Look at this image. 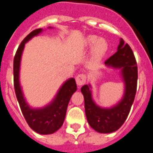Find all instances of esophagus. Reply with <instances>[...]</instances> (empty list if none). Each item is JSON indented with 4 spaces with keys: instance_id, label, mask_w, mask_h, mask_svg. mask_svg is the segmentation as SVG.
<instances>
[{
    "instance_id": "obj_1",
    "label": "esophagus",
    "mask_w": 153,
    "mask_h": 153,
    "mask_svg": "<svg viewBox=\"0 0 153 153\" xmlns=\"http://www.w3.org/2000/svg\"><path fill=\"white\" fill-rule=\"evenodd\" d=\"M86 80H87V76L85 73H81V74H79V75L76 77V84L79 86H81V85H84L86 83Z\"/></svg>"
}]
</instances>
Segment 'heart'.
<instances>
[{"instance_id": "heart-1", "label": "heart", "mask_w": 153, "mask_h": 153, "mask_svg": "<svg viewBox=\"0 0 153 153\" xmlns=\"http://www.w3.org/2000/svg\"><path fill=\"white\" fill-rule=\"evenodd\" d=\"M85 45L88 48L93 47V55L96 59H100L108 51V43L104 38H99L96 35H91L85 40Z\"/></svg>"}]
</instances>
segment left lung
<instances>
[{"label":"left lung","instance_id":"1","mask_svg":"<svg viewBox=\"0 0 153 153\" xmlns=\"http://www.w3.org/2000/svg\"><path fill=\"white\" fill-rule=\"evenodd\" d=\"M117 49V53L105 60V64L108 67L121 68L125 85V95L121 101L111 108H102L93 102L90 85L81 88L88 122L93 129L100 133H110L121 127L129 114L137 93L138 71L133 52L122 39Z\"/></svg>","mask_w":153,"mask_h":153}]
</instances>
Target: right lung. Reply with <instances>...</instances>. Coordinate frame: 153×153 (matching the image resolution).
Listing matches in <instances>:
<instances>
[{"label": "right lung", "mask_w": 153, "mask_h": 153, "mask_svg": "<svg viewBox=\"0 0 153 153\" xmlns=\"http://www.w3.org/2000/svg\"><path fill=\"white\" fill-rule=\"evenodd\" d=\"M41 31V28H37L31 32L19 45L13 59V83L16 99L28 126L37 133L46 135L55 132L63 125L68 102L72 95L76 91V84L74 78L67 80L60 88L53 102L43 108L33 109L27 105L19 83L21 54L25 44Z\"/></svg>", "instance_id": "right-lung-1"}]
</instances>
